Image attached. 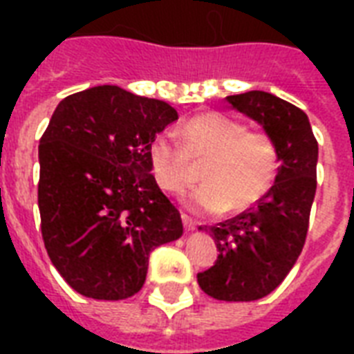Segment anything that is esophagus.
Segmentation results:
<instances>
[{"instance_id": "1", "label": "esophagus", "mask_w": 354, "mask_h": 354, "mask_svg": "<svg viewBox=\"0 0 354 354\" xmlns=\"http://www.w3.org/2000/svg\"><path fill=\"white\" fill-rule=\"evenodd\" d=\"M182 222H183V227H185V232H194V222L189 218L187 215H182Z\"/></svg>"}]
</instances>
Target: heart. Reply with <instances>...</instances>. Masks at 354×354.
Segmentation results:
<instances>
[{"label": "heart", "instance_id": "1", "mask_svg": "<svg viewBox=\"0 0 354 354\" xmlns=\"http://www.w3.org/2000/svg\"><path fill=\"white\" fill-rule=\"evenodd\" d=\"M182 147L160 133L147 158L154 182L180 194L196 180L193 161H202L204 185L185 196V205L202 213L244 211L268 193L277 174L279 154L266 132L246 130L221 112H204L180 128Z\"/></svg>", "mask_w": 354, "mask_h": 354}]
</instances>
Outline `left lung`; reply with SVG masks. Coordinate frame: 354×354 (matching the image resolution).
I'll return each mask as SVG.
<instances>
[{"instance_id": "8db88e82", "label": "left lung", "mask_w": 354, "mask_h": 354, "mask_svg": "<svg viewBox=\"0 0 354 354\" xmlns=\"http://www.w3.org/2000/svg\"><path fill=\"white\" fill-rule=\"evenodd\" d=\"M226 101L274 139L279 169L257 204L209 227L218 257L196 279L215 299L255 301L281 285L303 250L316 194L318 141L307 113L272 93L248 91Z\"/></svg>"}]
</instances>
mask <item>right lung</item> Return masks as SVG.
Segmentation results:
<instances>
[{
  "mask_svg": "<svg viewBox=\"0 0 354 354\" xmlns=\"http://www.w3.org/2000/svg\"><path fill=\"white\" fill-rule=\"evenodd\" d=\"M171 104L95 86L66 97L38 147L41 236L73 290L119 301L141 290L154 248L180 239V211L150 174L149 143Z\"/></svg>",
  "mask_w": 354,
  "mask_h": 354,
  "instance_id": "1",
  "label": "right lung"
}]
</instances>
